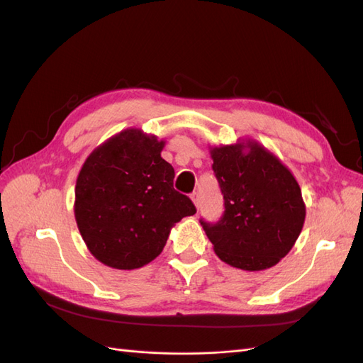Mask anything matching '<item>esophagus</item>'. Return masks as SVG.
<instances>
[{"mask_svg":"<svg viewBox=\"0 0 363 363\" xmlns=\"http://www.w3.org/2000/svg\"><path fill=\"white\" fill-rule=\"evenodd\" d=\"M191 200H192V203L195 204V207H196V208L200 207V203H201L200 200H201V199H200V194H199V192H194V194L191 195Z\"/></svg>","mask_w":363,"mask_h":363,"instance_id":"1","label":"esophagus"}]
</instances>
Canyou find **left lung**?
Masks as SVG:
<instances>
[{
    "instance_id": "left-lung-1",
    "label": "left lung",
    "mask_w": 363,
    "mask_h": 363,
    "mask_svg": "<svg viewBox=\"0 0 363 363\" xmlns=\"http://www.w3.org/2000/svg\"><path fill=\"white\" fill-rule=\"evenodd\" d=\"M225 211L221 221L201 225L216 256L244 271L268 269L298 239L306 204L291 169L256 139L208 147Z\"/></svg>"
}]
</instances>
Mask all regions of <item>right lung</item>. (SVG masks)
Listing matches in <instances>:
<instances>
[{
	"mask_svg": "<svg viewBox=\"0 0 363 363\" xmlns=\"http://www.w3.org/2000/svg\"><path fill=\"white\" fill-rule=\"evenodd\" d=\"M164 140L130 127L98 145L79 172L74 215L91 255L115 269L155 260L171 228L194 215L174 189V168L162 159Z\"/></svg>",
	"mask_w": 363,
	"mask_h": 363,
	"instance_id": "obj_1",
	"label": "right lung"
}]
</instances>
